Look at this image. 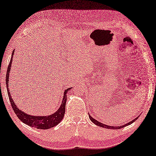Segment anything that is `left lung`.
Returning a JSON list of instances; mask_svg holds the SVG:
<instances>
[{
	"instance_id": "1",
	"label": "left lung",
	"mask_w": 156,
	"mask_h": 156,
	"mask_svg": "<svg viewBox=\"0 0 156 156\" xmlns=\"http://www.w3.org/2000/svg\"><path fill=\"white\" fill-rule=\"evenodd\" d=\"M89 119H90V120H91V122H93L94 124L97 125V126H101V127H102V128H105L113 129V130H116V129H120V128H124V127L126 126H128V125H130V124H132L133 122H134L135 121H136V120H137V119H138V117H139V116L136 117L134 120H133L130 121V122H128V123H127V124H124V125H122V126H119V127H118V126H108V125H105V124H102V123H101V122H98V121H97V120H96L95 119H94L93 118L92 116H90L89 115Z\"/></svg>"
}]
</instances>
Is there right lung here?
<instances>
[{"mask_svg": "<svg viewBox=\"0 0 156 156\" xmlns=\"http://www.w3.org/2000/svg\"><path fill=\"white\" fill-rule=\"evenodd\" d=\"M14 50H13L12 53V58L10 59V62L8 66V69H7V73L6 76V85L7 88V92H8V95L9 100L10 102V105L12 106V108L14 113L16 114L17 117L20 119L22 122L25 123L26 124L30 126L36 128L37 129H49L54 126H55L57 124H59L61 120L63 119L64 114L66 112V104L67 101V93L69 91L71 88H68L65 90L64 93L63 98L61 105L57 111L55 113L52 114L51 115L45 116H35L27 115L26 113H24L20 111V109L18 108L16 105H15L14 101L12 98V97L10 96V93L9 92V73L11 68V64H12V56L14 55Z\"/></svg>", "mask_w": 156, "mask_h": 156, "instance_id": "add662e5", "label": "right lung"}]
</instances>
